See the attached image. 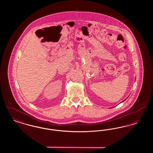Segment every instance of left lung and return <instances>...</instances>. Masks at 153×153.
<instances>
[{"mask_svg": "<svg viewBox=\"0 0 153 153\" xmlns=\"http://www.w3.org/2000/svg\"><path fill=\"white\" fill-rule=\"evenodd\" d=\"M124 101H123V102H124Z\"/></svg>", "mask_w": 153, "mask_h": 153, "instance_id": "8db88e82", "label": "left lung"}]
</instances>
